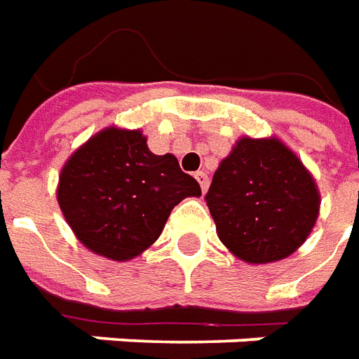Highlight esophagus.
I'll return each instance as SVG.
<instances>
[{"label":"esophagus","instance_id":"1","mask_svg":"<svg viewBox=\"0 0 359 359\" xmlns=\"http://www.w3.org/2000/svg\"><path fill=\"white\" fill-rule=\"evenodd\" d=\"M195 177H197V182H199L203 193H207V189H208V175H207V172H197V174H195Z\"/></svg>","mask_w":359,"mask_h":359}]
</instances>
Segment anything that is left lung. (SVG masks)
<instances>
[{"label":"left lung","instance_id":"1","mask_svg":"<svg viewBox=\"0 0 359 359\" xmlns=\"http://www.w3.org/2000/svg\"><path fill=\"white\" fill-rule=\"evenodd\" d=\"M205 199L220 241L249 265L276 263L302 248L321 208L313 174L278 137H240Z\"/></svg>","mask_w":359,"mask_h":359}]
</instances>
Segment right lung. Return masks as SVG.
Instances as JSON below:
<instances>
[{
    "instance_id": "add662e5",
    "label": "right lung",
    "mask_w": 359,
    "mask_h": 359,
    "mask_svg": "<svg viewBox=\"0 0 359 359\" xmlns=\"http://www.w3.org/2000/svg\"><path fill=\"white\" fill-rule=\"evenodd\" d=\"M55 197L86 249L123 263L151 248L172 208L201 187L174 154L151 152L141 129L110 126L67 158Z\"/></svg>"
}]
</instances>
